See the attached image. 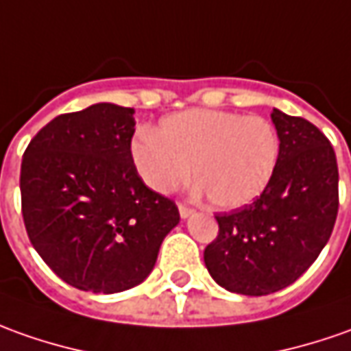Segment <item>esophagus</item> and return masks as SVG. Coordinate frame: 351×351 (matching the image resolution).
Here are the masks:
<instances>
[{"label": "esophagus", "mask_w": 351, "mask_h": 351, "mask_svg": "<svg viewBox=\"0 0 351 351\" xmlns=\"http://www.w3.org/2000/svg\"><path fill=\"white\" fill-rule=\"evenodd\" d=\"M178 213H180L182 219H188V217L194 215V209H190V207L184 206V204H180V206H178Z\"/></svg>", "instance_id": "1"}]
</instances>
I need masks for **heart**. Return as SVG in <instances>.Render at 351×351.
Masks as SVG:
<instances>
[{
    "mask_svg": "<svg viewBox=\"0 0 351 351\" xmlns=\"http://www.w3.org/2000/svg\"><path fill=\"white\" fill-rule=\"evenodd\" d=\"M138 175L157 194L190 176L217 209H238L263 194L275 175L278 134L263 117L190 109L175 113L130 145Z\"/></svg>",
    "mask_w": 351,
    "mask_h": 351,
    "instance_id": "heart-1",
    "label": "heart"
}]
</instances>
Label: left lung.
<instances>
[{"label":"left lung","mask_w":351,"mask_h":351,"mask_svg":"<svg viewBox=\"0 0 351 351\" xmlns=\"http://www.w3.org/2000/svg\"><path fill=\"white\" fill-rule=\"evenodd\" d=\"M278 161L254 204L217 215L204 252L209 275L228 292L267 295L295 282L325 247L338 213V165L326 136L302 117L273 109Z\"/></svg>","instance_id":"left-lung-1"}]
</instances>
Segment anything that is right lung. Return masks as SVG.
I'll use <instances>...</instances> for the list:
<instances>
[{
	"mask_svg": "<svg viewBox=\"0 0 351 351\" xmlns=\"http://www.w3.org/2000/svg\"><path fill=\"white\" fill-rule=\"evenodd\" d=\"M134 109L94 104L56 117L30 140L21 165L26 232L66 285L117 294L144 282L175 202L138 176L130 156Z\"/></svg>",
	"mask_w": 351,
	"mask_h": 351,
	"instance_id": "add662e5",
	"label": "right lung"
}]
</instances>
